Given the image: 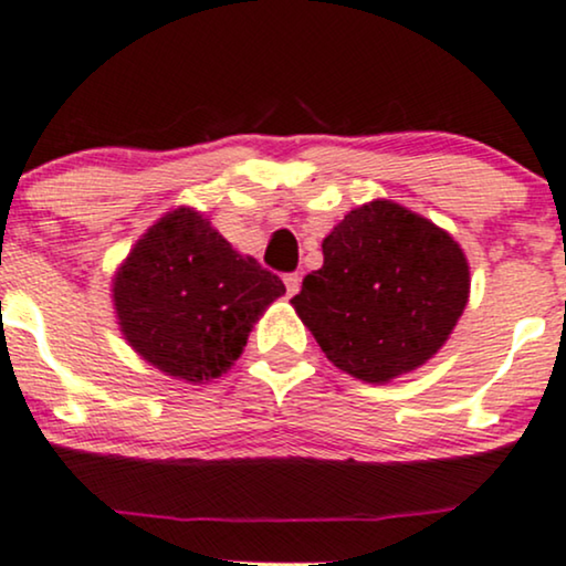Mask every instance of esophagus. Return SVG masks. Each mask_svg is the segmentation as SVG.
<instances>
[{
	"instance_id": "1",
	"label": "esophagus",
	"mask_w": 566,
	"mask_h": 566,
	"mask_svg": "<svg viewBox=\"0 0 566 566\" xmlns=\"http://www.w3.org/2000/svg\"><path fill=\"white\" fill-rule=\"evenodd\" d=\"M283 281H285V291H289V296H296L298 289H302V277H298L296 272H289Z\"/></svg>"
}]
</instances>
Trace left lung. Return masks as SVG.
I'll return each instance as SVG.
<instances>
[{"instance_id": "8db88e82", "label": "left lung", "mask_w": 566, "mask_h": 566, "mask_svg": "<svg viewBox=\"0 0 566 566\" xmlns=\"http://www.w3.org/2000/svg\"><path fill=\"white\" fill-rule=\"evenodd\" d=\"M323 256L291 304L325 357L367 382L424 365L470 296L459 243L394 201L352 209L323 241Z\"/></svg>"}]
</instances>
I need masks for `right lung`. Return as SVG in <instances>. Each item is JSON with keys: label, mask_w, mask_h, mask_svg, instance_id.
Listing matches in <instances>:
<instances>
[{"label": "right lung", "mask_w": 566, "mask_h": 566, "mask_svg": "<svg viewBox=\"0 0 566 566\" xmlns=\"http://www.w3.org/2000/svg\"><path fill=\"white\" fill-rule=\"evenodd\" d=\"M283 294L275 272L241 256L186 207L144 233L113 289L125 340L157 369L188 382L226 373L264 306Z\"/></svg>", "instance_id": "obj_1"}]
</instances>
